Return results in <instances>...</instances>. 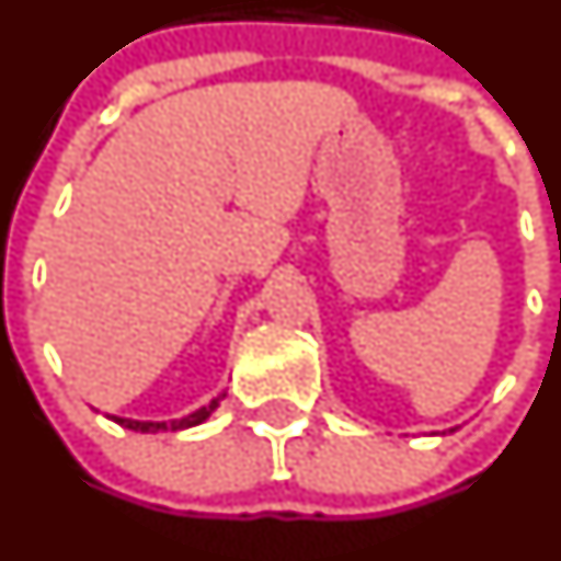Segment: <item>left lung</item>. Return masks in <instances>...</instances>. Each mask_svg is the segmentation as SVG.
Wrapping results in <instances>:
<instances>
[{"label":"left lung","mask_w":561,"mask_h":561,"mask_svg":"<svg viewBox=\"0 0 561 561\" xmlns=\"http://www.w3.org/2000/svg\"><path fill=\"white\" fill-rule=\"evenodd\" d=\"M453 431H456V428H453Z\"/></svg>","instance_id":"1"}]
</instances>
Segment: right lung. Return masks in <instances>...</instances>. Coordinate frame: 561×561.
Segmentation results:
<instances>
[{"label":"right lung","mask_w":561,"mask_h":561,"mask_svg":"<svg viewBox=\"0 0 561 561\" xmlns=\"http://www.w3.org/2000/svg\"><path fill=\"white\" fill-rule=\"evenodd\" d=\"M226 398V392H220V396H215L213 401L207 403V407L196 409V412H191L187 417L182 420H169V423H154V420H130V417H114V414H108V420H114L116 425H122V428H130V431H138V434H160V431H185V428H193V425H202L204 420L209 417V414L215 412V409L220 407V401Z\"/></svg>","instance_id":"add662e5"}]
</instances>
